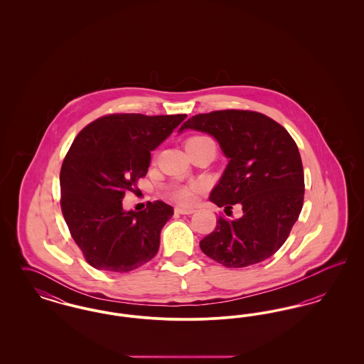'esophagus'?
Wrapping results in <instances>:
<instances>
[{
	"instance_id": "34e87169",
	"label": "esophagus",
	"mask_w": 364,
	"mask_h": 364,
	"mask_svg": "<svg viewBox=\"0 0 364 364\" xmlns=\"http://www.w3.org/2000/svg\"><path fill=\"white\" fill-rule=\"evenodd\" d=\"M174 213L176 214H183V215H190V214L195 213V210L187 208H174Z\"/></svg>"
}]
</instances>
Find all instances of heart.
I'll return each instance as SVG.
<instances>
[{
  "instance_id": "obj_1",
  "label": "heart",
  "mask_w": 364,
  "mask_h": 364,
  "mask_svg": "<svg viewBox=\"0 0 364 364\" xmlns=\"http://www.w3.org/2000/svg\"><path fill=\"white\" fill-rule=\"evenodd\" d=\"M208 140L205 136H192V138L187 139L186 141V149L190 147L195 143H199V141H205ZM198 191V187L195 184H188V186H180V187H176L172 191V196L174 199L178 202V203H191L193 199H195V193Z\"/></svg>"
}]
</instances>
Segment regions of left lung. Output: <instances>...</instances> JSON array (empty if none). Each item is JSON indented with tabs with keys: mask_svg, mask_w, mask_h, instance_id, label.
<instances>
[{
	"mask_svg": "<svg viewBox=\"0 0 364 364\" xmlns=\"http://www.w3.org/2000/svg\"><path fill=\"white\" fill-rule=\"evenodd\" d=\"M184 129L214 136L229 158L210 200L225 213L236 203L242 208L239 220L220 215L200 250L225 267L270 258L288 239L304 200V172L292 136L262 113L235 109L192 116L178 132Z\"/></svg>",
	"mask_w": 364,
	"mask_h": 364,
	"instance_id": "8db88e82",
	"label": "left lung"
}]
</instances>
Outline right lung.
<instances>
[{
	"label": "right lung",
	"mask_w": 364,
	"mask_h": 364,
	"mask_svg": "<svg viewBox=\"0 0 364 364\" xmlns=\"http://www.w3.org/2000/svg\"><path fill=\"white\" fill-rule=\"evenodd\" d=\"M186 117L107 114L70 144L60 172V203L72 239L92 267L127 273L156 257L173 208L156 200L141 211H125L122 198L147 173L151 151Z\"/></svg>",
	"instance_id": "obj_1"
}]
</instances>
